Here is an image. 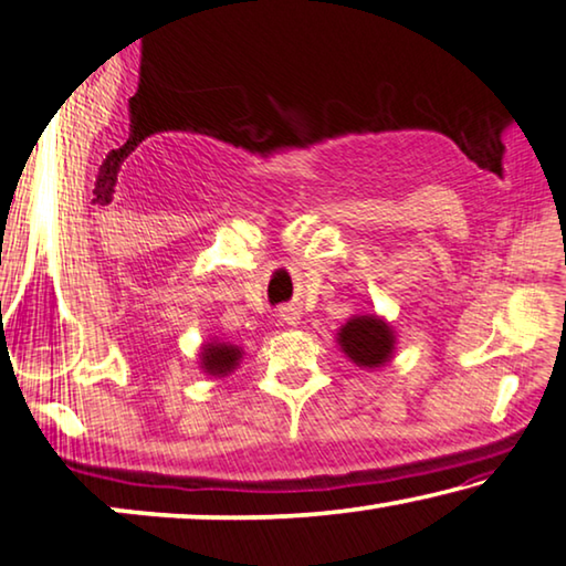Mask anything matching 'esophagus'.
Returning a JSON list of instances; mask_svg holds the SVG:
<instances>
[{
  "instance_id": "34e87169",
  "label": "esophagus",
  "mask_w": 566,
  "mask_h": 566,
  "mask_svg": "<svg viewBox=\"0 0 566 566\" xmlns=\"http://www.w3.org/2000/svg\"><path fill=\"white\" fill-rule=\"evenodd\" d=\"M280 325H286V328H292V325H297L300 323V310H294V307H282L280 310Z\"/></svg>"
}]
</instances>
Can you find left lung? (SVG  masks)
I'll use <instances>...</instances> for the list:
<instances>
[{
    "instance_id": "1",
    "label": "left lung",
    "mask_w": 566,
    "mask_h": 566,
    "mask_svg": "<svg viewBox=\"0 0 566 566\" xmlns=\"http://www.w3.org/2000/svg\"><path fill=\"white\" fill-rule=\"evenodd\" d=\"M336 344L361 369H381L395 359V328L381 315H354L340 325Z\"/></svg>"
}]
</instances>
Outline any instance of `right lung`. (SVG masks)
Listing matches in <instances>:
<instances>
[{
  "mask_svg": "<svg viewBox=\"0 0 566 566\" xmlns=\"http://www.w3.org/2000/svg\"><path fill=\"white\" fill-rule=\"evenodd\" d=\"M243 348L230 344L222 338H210L200 346V366L205 374H210L214 379L228 377L230 371H235L241 366Z\"/></svg>",
  "mask_w": 566,
  "mask_h": 566,
  "instance_id": "right-lung-1",
  "label": "right lung"
}]
</instances>
